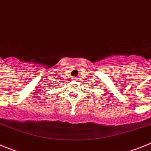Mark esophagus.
I'll return each instance as SVG.
<instances>
[{"mask_svg": "<svg viewBox=\"0 0 151 151\" xmlns=\"http://www.w3.org/2000/svg\"><path fill=\"white\" fill-rule=\"evenodd\" d=\"M75 79H77V78H75Z\"/></svg>", "mask_w": 151, "mask_h": 151, "instance_id": "obj_1", "label": "esophagus"}]
</instances>
